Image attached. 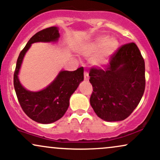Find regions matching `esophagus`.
<instances>
[{
  "label": "esophagus",
  "mask_w": 160,
  "mask_h": 160,
  "mask_svg": "<svg viewBox=\"0 0 160 160\" xmlns=\"http://www.w3.org/2000/svg\"><path fill=\"white\" fill-rule=\"evenodd\" d=\"M84 80H85V81L89 80V74H88V72H87V71H84Z\"/></svg>",
  "instance_id": "34e87169"
}]
</instances>
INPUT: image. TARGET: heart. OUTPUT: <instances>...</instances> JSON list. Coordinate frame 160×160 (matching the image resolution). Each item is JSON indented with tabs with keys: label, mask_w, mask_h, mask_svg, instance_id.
Wrapping results in <instances>:
<instances>
[{
	"label": "heart",
	"mask_w": 160,
	"mask_h": 160,
	"mask_svg": "<svg viewBox=\"0 0 160 160\" xmlns=\"http://www.w3.org/2000/svg\"><path fill=\"white\" fill-rule=\"evenodd\" d=\"M118 40L107 36L97 37L91 42L86 43L81 48V52L86 56L96 54L92 62L96 66L102 67L108 63V59L118 48Z\"/></svg>",
	"instance_id": "1"
}]
</instances>
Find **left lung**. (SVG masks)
<instances>
[{
    "mask_svg": "<svg viewBox=\"0 0 160 160\" xmlns=\"http://www.w3.org/2000/svg\"><path fill=\"white\" fill-rule=\"evenodd\" d=\"M93 92L90 102L106 121H123L136 108L145 88V65L136 43L123 45L111 56L105 69L91 67Z\"/></svg>",
    "mask_w": 160,
    "mask_h": 160,
    "instance_id": "obj_1",
    "label": "left lung"
}]
</instances>
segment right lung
I'll list each match as a JSON object with an SVG mask.
<instances>
[{
    "instance_id": "obj_1",
    "label": "right lung",
    "mask_w": 160,
    "mask_h": 160,
    "mask_svg": "<svg viewBox=\"0 0 160 160\" xmlns=\"http://www.w3.org/2000/svg\"><path fill=\"white\" fill-rule=\"evenodd\" d=\"M59 37L57 27L46 28L33 35L18 55L13 78L15 91L22 110L33 121L44 124L57 121L64 115L71 95L84 80V68L80 67L75 71H61L48 87L37 92L28 91L22 87L18 75L24 54L32 43L56 42Z\"/></svg>"
}]
</instances>
